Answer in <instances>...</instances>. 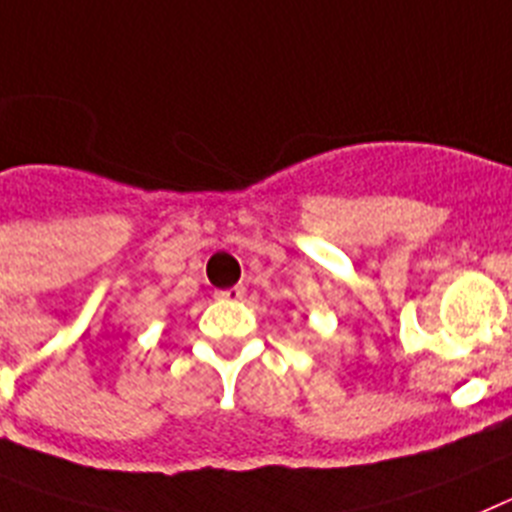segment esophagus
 Returning a JSON list of instances; mask_svg holds the SVG:
<instances>
[{
  "instance_id": "obj_1",
  "label": "esophagus",
  "mask_w": 512,
  "mask_h": 512,
  "mask_svg": "<svg viewBox=\"0 0 512 512\" xmlns=\"http://www.w3.org/2000/svg\"><path fill=\"white\" fill-rule=\"evenodd\" d=\"M216 299L219 301H242L244 286H231V288H224V291H216Z\"/></svg>"
}]
</instances>
